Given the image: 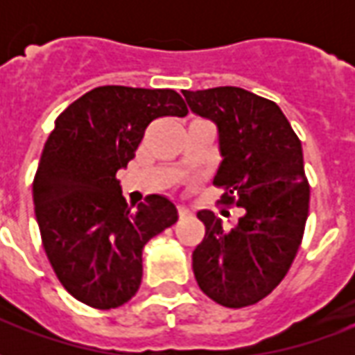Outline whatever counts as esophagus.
<instances>
[{"label": "esophagus", "instance_id": "34e87169", "mask_svg": "<svg viewBox=\"0 0 355 355\" xmlns=\"http://www.w3.org/2000/svg\"><path fill=\"white\" fill-rule=\"evenodd\" d=\"M177 211H178V216H180V218H188V216H192L190 209H186L184 205H178Z\"/></svg>", "mask_w": 355, "mask_h": 355}]
</instances>
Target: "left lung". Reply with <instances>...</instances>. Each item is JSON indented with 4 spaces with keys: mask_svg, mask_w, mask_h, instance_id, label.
Here are the masks:
<instances>
[{
    "mask_svg": "<svg viewBox=\"0 0 355 355\" xmlns=\"http://www.w3.org/2000/svg\"><path fill=\"white\" fill-rule=\"evenodd\" d=\"M198 116L218 127L220 155L213 184L226 207H243L224 230L213 211H200L205 236L193 249L200 289L226 308H245L282 283L297 257L310 209L302 144L275 102L239 87L182 91Z\"/></svg>",
    "mask_w": 355,
    "mask_h": 355,
    "instance_id": "8db88e82",
    "label": "left lung"
}]
</instances>
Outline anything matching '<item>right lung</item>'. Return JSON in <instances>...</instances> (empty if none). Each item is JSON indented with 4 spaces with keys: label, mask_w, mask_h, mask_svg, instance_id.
Segmentation results:
<instances>
[{
    "label": "right lung",
    "mask_w": 355,
    "mask_h": 355,
    "mask_svg": "<svg viewBox=\"0 0 355 355\" xmlns=\"http://www.w3.org/2000/svg\"><path fill=\"white\" fill-rule=\"evenodd\" d=\"M186 114L173 89L104 85L55 119L34 177L35 218L58 282L83 304L129 302L142 279V247L177 223V207L157 193L131 211L116 173L135 157L148 125Z\"/></svg>",
    "instance_id": "obj_1"
}]
</instances>
